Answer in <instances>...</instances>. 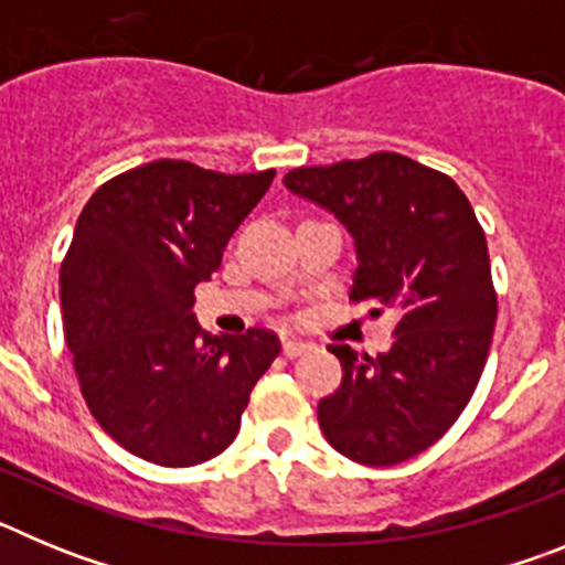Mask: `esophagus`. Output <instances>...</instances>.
Returning a JSON list of instances; mask_svg holds the SVG:
<instances>
[{
    "instance_id": "1",
    "label": "esophagus",
    "mask_w": 565,
    "mask_h": 565,
    "mask_svg": "<svg viewBox=\"0 0 565 565\" xmlns=\"http://www.w3.org/2000/svg\"><path fill=\"white\" fill-rule=\"evenodd\" d=\"M308 351H313V344L306 342V339H282V353H286L288 359L302 356V353Z\"/></svg>"
}]
</instances>
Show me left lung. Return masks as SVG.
Returning <instances> with one entry per match:
<instances>
[{"instance_id":"1","label":"left lung","mask_w":565,"mask_h":565,"mask_svg":"<svg viewBox=\"0 0 565 565\" xmlns=\"http://www.w3.org/2000/svg\"><path fill=\"white\" fill-rule=\"evenodd\" d=\"M282 181L356 239L353 302L396 313L387 353L328 348L342 384L319 402V427L364 467L407 461L456 424L487 364L498 319L487 234L450 174L407 154L299 167Z\"/></svg>"}]
</instances>
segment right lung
I'll return each mask as SVG.
<instances>
[{
    "instance_id": "1",
    "label": "right lung",
    "mask_w": 565,
    "mask_h": 565,
    "mask_svg": "<svg viewBox=\"0 0 565 565\" xmlns=\"http://www.w3.org/2000/svg\"><path fill=\"white\" fill-rule=\"evenodd\" d=\"M271 181L274 169L152 161L102 183L78 214L58 274L64 339L93 418L143 461L194 467L221 456L277 359L268 328L209 337L192 313L194 286L221 268Z\"/></svg>"
}]
</instances>
